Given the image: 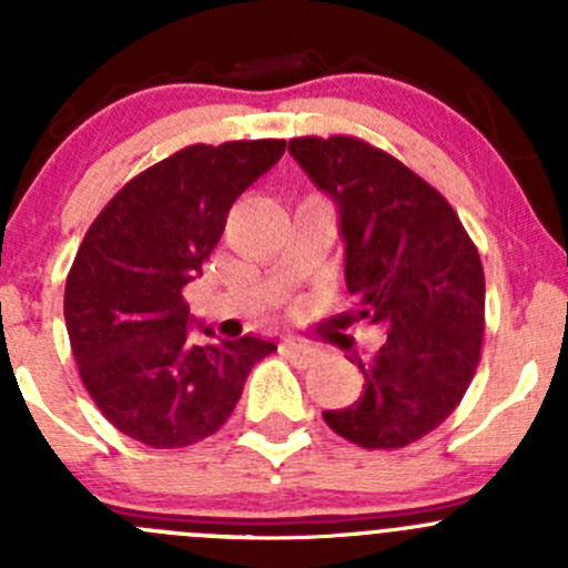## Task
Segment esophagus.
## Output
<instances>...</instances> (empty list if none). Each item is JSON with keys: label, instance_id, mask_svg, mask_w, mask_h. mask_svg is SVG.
Listing matches in <instances>:
<instances>
[{"label": "esophagus", "instance_id": "1", "mask_svg": "<svg viewBox=\"0 0 568 568\" xmlns=\"http://www.w3.org/2000/svg\"><path fill=\"white\" fill-rule=\"evenodd\" d=\"M280 348H283V354H288L296 365H307L318 357V348L302 341H283V346Z\"/></svg>", "mask_w": 568, "mask_h": 568}]
</instances>
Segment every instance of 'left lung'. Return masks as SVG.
Wrapping results in <instances>:
<instances>
[{
    "label": "left lung",
    "instance_id": "obj_1",
    "mask_svg": "<svg viewBox=\"0 0 568 568\" xmlns=\"http://www.w3.org/2000/svg\"><path fill=\"white\" fill-rule=\"evenodd\" d=\"M288 153L341 214L348 321L387 329L374 359L354 357L363 395L324 420L359 448H404L459 406L478 368V250L448 200L390 153L357 136H296Z\"/></svg>",
    "mask_w": 568,
    "mask_h": 568
}]
</instances>
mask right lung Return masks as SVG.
I'll return each mask as SVG.
<instances>
[{
  "label": "right lung",
  "instance_id": "add662e5",
  "mask_svg": "<svg viewBox=\"0 0 568 568\" xmlns=\"http://www.w3.org/2000/svg\"><path fill=\"white\" fill-rule=\"evenodd\" d=\"M283 153V140L189 145L131 178L90 225L65 280V326L90 398L125 437L148 448L211 437L252 365L277 352L255 335L194 346L183 285L203 274L239 194Z\"/></svg>",
  "mask_w": 568,
  "mask_h": 568
}]
</instances>
